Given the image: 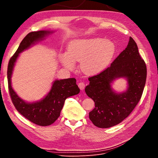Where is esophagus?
Instances as JSON below:
<instances>
[{"mask_svg":"<svg viewBox=\"0 0 158 158\" xmlns=\"http://www.w3.org/2000/svg\"><path fill=\"white\" fill-rule=\"evenodd\" d=\"M78 86H79V88H80L81 90H83L85 89V85L84 82H79V83L78 84Z\"/></svg>","mask_w":158,"mask_h":158,"instance_id":"esophagus-1","label":"esophagus"}]
</instances>
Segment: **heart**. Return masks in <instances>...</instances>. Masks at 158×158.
<instances>
[{
	"instance_id": "obj_1",
	"label": "heart",
	"mask_w": 158,
	"mask_h": 158,
	"mask_svg": "<svg viewBox=\"0 0 158 158\" xmlns=\"http://www.w3.org/2000/svg\"><path fill=\"white\" fill-rule=\"evenodd\" d=\"M113 41L101 38L75 39L70 41L68 51L61 54L60 60L66 69L72 70L75 62H80V70L87 76H95L110 63L115 53Z\"/></svg>"
}]
</instances>
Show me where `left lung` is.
Returning a JSON list of instances; mask_svg holds the SVG:
<instances>
[{"instance_id": "8db88e82", "label": "left lung", "mask_w": 158, "mask_h": 158, "mask_svg": "<svg viewBox=\"0 0 158 158\" xmlns=\"http://www.w3.org/2000/svg\"><path fill=\"white\" fill-rule=\"evenodd\" d=\"M126 78L127 89L117 93L112 85L117 79ZM147 78V67L135 40L129 37L125 50L110 67L88 79L86 95L95 102L89 118L99 128H109L122 122L134 110L142 97Z\"/></svg>"}]
</instances>
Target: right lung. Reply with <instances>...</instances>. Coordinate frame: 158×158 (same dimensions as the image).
Returning <instances> with one entry per match:
<instances>
[{
	"mask_svg": "<svg viewBox=\"0 0 158 158\" xmlns=\"http://www.w3.org/2000/svg\"><path fill=\"white\" fill-rule=\"evenodd\" d=\"M53 32V31L48 30L29 32L21 41L18 49L11 57L7 66L8 87L16 110L25 118L40 126H47L53 123L60 116L66 98L79 93L80 89L76 85V79H56L53 81L51 89L43 98L30 102L23 100L15 92L11 86V77L20 54L44 40L46 36Z\"/></svg>",
	"mask_w": 158,
	"mask_h": 158,
	"instance_id": "obj_1",
	"label": "right lung"
}]
</instances>
